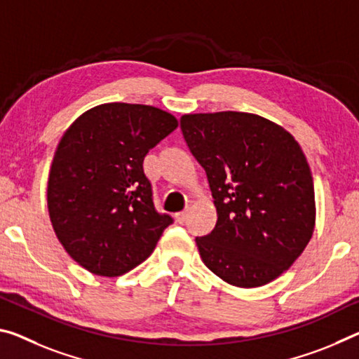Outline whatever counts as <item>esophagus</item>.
Wrapping results in <instances>:
<instances>
[{
  "label": "esophagus",
  "mask_w": 359,
  "mask_h": 359,
  "mask_svg": "<svg viewBox=\"0 0 359 359\" xmlns=\"http://www.w3.org/2000/svg\"><path fill=\"white\" fill-rule=\"evenodd\" d=\"M187 219H189V210H182V212L175 214V220H177V224H185Z\"/></svg>",
  "instance_id": "esophagus-1"
}]
</instances>
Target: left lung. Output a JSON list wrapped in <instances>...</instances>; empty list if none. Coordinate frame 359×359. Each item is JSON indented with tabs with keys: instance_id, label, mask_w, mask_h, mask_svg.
Returning a JSON list of instances; mask_svg holds the SVG:
<instances>
[{
	"instance_id": "obj_1",
	"label": "left lung",
	"mask_w": 359,
	"mask_h": 359,
	"mask_svg": "<svg viewBox=\"0 0 359 359\" xmlns=\"http://www.w3.org/2000/svg\"><path fill=\"white\" fill-rule=\"evenodd\" d=\"M180 129L217 208L214 230L196 236L203 262L238 287L273 281L315 229V189L299 144L278 124L241 111L184 115Z\"/></svg>"
}]
</instances>
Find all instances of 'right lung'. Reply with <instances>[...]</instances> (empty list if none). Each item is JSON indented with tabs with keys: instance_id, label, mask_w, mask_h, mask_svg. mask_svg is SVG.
Listing matches in <instances>:
<instances>
[{
	"instance_id": "add662e5",
	"label": "right lung",
	"mask_w": 359,
	"mask_h": 359,
	"mask_svg": "<svg viewBox=\"0 0 359 359\" xmlns=\"http://www.w3.org/2000/svg\"><path fill=\"white\" fill-rule=\"evenodd\" d=\"M175 128L159 108L115 102L83 113L62 137L48 209L62 246L88 271L111 278L135 269L174 222L155 208L144 158Z\"/></svg>"
}]
</instances>
